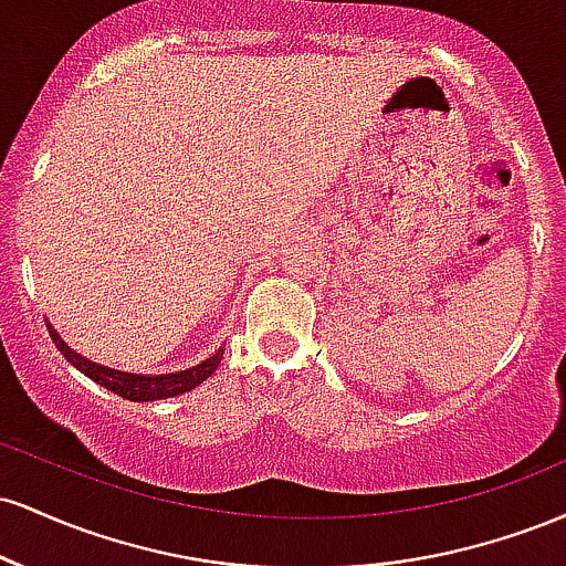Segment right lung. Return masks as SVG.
I'll list each match as a JSON object with an SVG mask.
<instances>
[{
    "mask_svg": "<svg viewBox=\"0 0 566 566\" xmlns=\"http://www.w3.org/2000/svg\"><path fill=\"white\" fill-rule=\"evenodd\" d=\"M48 329H50V337H53L57 350L66 356L69 365H74L80 373L87 375L90 380H95L97 386L108 388V391L122 396V399H127V401H157V399H170V396H180V394L191 391V388H197L199 382H205L212 373H216L220 359H223V348H226V346H220L216 354L210 356V359L199 361V365H193L188 369H178V373L135 375V373H122V369H114V367H103V365H97V361H90L87 356L76 354V350L71 348L61 335H57V329L50 322H48Z\"/></svg>",
    "mask_w": 566,
    "mask_h": 566,
    "instance_id": "right-lung-1",
    "label": "right lung"
}]
</instances>
